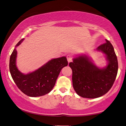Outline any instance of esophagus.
<instances>
[{
	"label": "esophagus",
	"instance_id": "34e87169",
	"mask_svg": "<svg viewBox=\"0 0 126 126\" xmlns=\"http://www.w3.org/2000/svg\"><path fill=\"white\" fill-rule=\"evenodd\" d=\"M66 58L69 63H70V62H71L72 61V56L71 54H68L66 56Z\"/></svg>",
	"mask_w": 126,
	"mask_h": 126
}]
</instances>
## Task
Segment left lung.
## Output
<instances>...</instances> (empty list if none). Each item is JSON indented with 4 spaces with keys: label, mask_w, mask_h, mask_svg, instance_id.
Returning a JSON list of instances; mask_svg holds the SVG:
<instances>
[{
    "label": "left lung",
    "mask_w": 126,
    "mask_h": 126,
    "mask_svg": "<svg viewBox=\"0 0 126 126\" xmlns=\"http://www.w3.org/2000/svg\"><path fill=\"white\" fill-rule=\"evenodd\" d=\"M97 48L106 55L108 65L99 68L87 55H82L73 59L69 66L72 71V85L77 94L83 98H95L104 95L111 89L118 72V61L114 48L110 42Z\"/></svg>",
    "instance_id": "1"
}]
</instances>
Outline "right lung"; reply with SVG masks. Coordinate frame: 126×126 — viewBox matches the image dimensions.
Here are the masks:
<instances>
[{"label": "right lung", "mask_w": 126, "mask_h": 126, "mask_svg": "<svg viewBox=\"0 0 126 126\" xmlns=\"http://www.w3.org/2000/svg\"><path fill=\"white\" fill-rule=\"evenodd\" d=\"M24 39L19 41L10 57L9 70L12 78L17 87L24 94L30 97L41 96L47 94L54 88L61 69L68 65L65 56L48 61L35 71L22 74L16 65V47Z\"/></svg>", "instance_id": "1"}]
</instances>
